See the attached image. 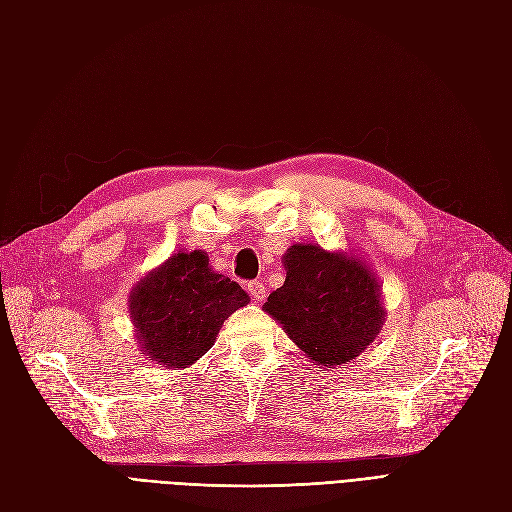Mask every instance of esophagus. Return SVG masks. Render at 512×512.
<instances>
[{"label":"esophagus","mask_w":512,"mask_h":512,"mask_svg":"<svg viewBox=\"0 0 512 512\" xmlns=\"http://www.w3.org/2000/svg\"><path fill=\"white\" fill-rule=\"evenodd\" d=\"M248 292H250V296L254 298V301H262L264 294H267V288H264L262 281L254 279V281H250V284H248Z\"/></svg>","instance_id":"34e87169"}]
</instances>
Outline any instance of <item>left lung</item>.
<instances>
[{
	"label": "left lung",
	"mask_w": 512,
	"mask_h": 512,
	"mask_svg": "<svg viewBox=\"0 0 512 512\" xmlns=\"http://www.w3.org/2000/svg\"><path fill=\"white\" fill-rule=\"evenodd\" d=\"M286 281L264 311L322 366L345 364L377 337L383 324L379 281L360 260L296 243L284 256Z\"/></svg>",
	"instance_id": "obj_1"
}]
</instances>
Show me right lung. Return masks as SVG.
I'll return each instance as SVG.
<instances>
[{"label": "right lung", "mask_w": 512, "mask_h": 512, "mask_svg": "<svg viewBox=\"0 0 512 512\" xmlns=\"http://www.w3.org/2000/svg\"><path fill=\"white\" fill-rule=\"evenodd\" d=\"M248 301L237 281L209 269L205 252H180L139 281L131 317L146 354L175 370L207 354L226 317Z\"/></svg>", "instance_id": "obj_1"}]
</instances>
